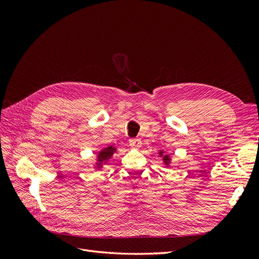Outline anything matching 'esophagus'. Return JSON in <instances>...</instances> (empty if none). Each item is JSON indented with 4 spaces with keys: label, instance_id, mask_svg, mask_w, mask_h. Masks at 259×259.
<instances>
[{
    "label": "esophagus",
    "instance_id": "1",
    "mask_svg": "<svg viewBox=\"0 0 259 259\" xmlns=\"http://www.w3.org/2000/svg\"><path fill=\"white\" fill-rule=\"evenodd\" d=\"M128 144L133 148H139L140 146H142V140H140L139 138H132V139H130Z\"/></svg>",
    "mask_w": 259,
    "mask_h": 259
}]
</instances>
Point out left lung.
I'll return each mask as SVG.
<instances>
[{
	"instance_id": "obj_1",
	"label": "left lung",
	"mask_w": 259,
	"mask_h": 259,
	"mask_svg": "<svg viewBox=\"0 0 259 259\" xmlns=\"http://www.w3.org/2000/svg\"><path fill=\"white\" fill-rule=\"evenodd\" d=\"M167 160H168V156L167 155L164 156V161H167Z\"/></svg>"
}]
</instances>
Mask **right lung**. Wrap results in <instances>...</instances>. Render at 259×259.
I'll return each instance as SVG.
<instances>
[{
    "label": "right lung",
    "mask_w": 259,
    "mask_h": 259,
    "mask_svg": "<svg viewBox=\"0 0 259 259\" xmlns=\"http://www.w3.org/2000/svg\"><path fill=\"white\" fill-rule=\"evenodd\" d=\"M114 152V148L112 147H108L106 148L105 150L101 151L99 154H98V159L99 161H105V160H108L110 156L112 155V153Z\"/></svg>",
    "instance_id": "add662e5"
}]
</instances>
